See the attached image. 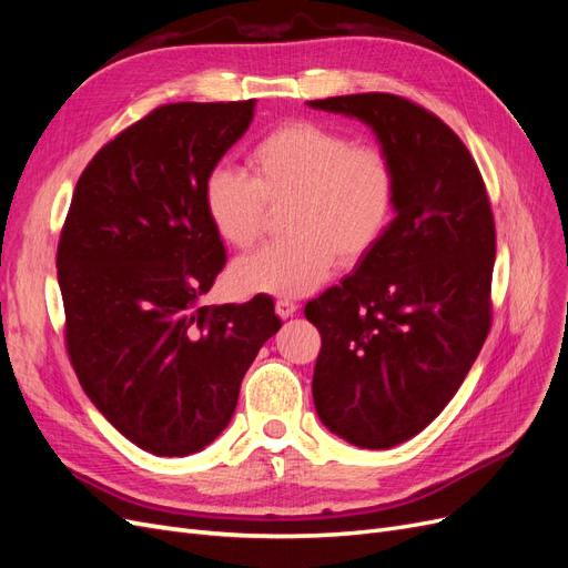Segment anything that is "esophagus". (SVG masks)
<instances>
[{
  "label": "esophagus",
  "instance_id": "34e87169",
  "mask_svg": "<svg viewBox=\"0 0 568 568\" xmlns=\"http://www.w3.org/2000/svg\"><path fill=\"white\" fill-rule=\"evenodd\" d=\"M296 311H298V303L291 301V298H280L277 303H274V313H277L282 320L294 317Z\"/></svg>",
  "mask_w": 568,
  "mask_h": 568
}]
</instances>
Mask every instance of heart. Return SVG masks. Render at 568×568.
I'll use <instances>...</instances> for the list:
<instances>
[{"label": "heart", "instance_id": "b5f03b06", "mask_svg": "<svg viewBox=\"0 0 568 568\" xmlns=\"http://www.w3.org/2000/svg\"><path fill=\"white\" fill-rule=\"evenodd\" d=\"M251 178L215 165L203 182V211L234 251H248L263 236L267 209H282L288 239L242 257L232 284L244 294L305 296L336 261L355 265L386 236L398 173L388 153L355 144L346 132L313 120H294L267 132L248 153Z\"/></svg>", "mask_w": 568, "mask_h": 568}]
</instances>
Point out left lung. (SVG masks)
Returning a JSON list of instances; mask_svg holds the SVG:
<instances>
[{"label": "left lung", "instance_id": "left-lung-1", "mask_svg": "<svg viewBox=\"0 0 568 568\" xmlns=\"http://www.w3.org/2000/svg\"><path fill=\"white\" fill-rule=\"evenodd\" d=\"M367 123L398 173L382 244L305 305L322 336L313 398L322 424L386 450L453 400L490 332L495 220L469 149L405 97L307 101Z\"/></svg>", "mask_w": 568, "mask_h": 568}]
</instances>
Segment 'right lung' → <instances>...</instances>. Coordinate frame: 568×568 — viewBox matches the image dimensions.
I'll return each mask as SVG.
<instances>
[{
    "label": "right lung",
    "instance_id": "1",
    "mask_svg": "<svg viewBox=\"0 0 568 568\" xmlns=\"http://www.w3.org/2000/svg\"><path fill=\"white\" fill-rule=\"evenodd\" d=\"M255 99L153 109L82 170L59 236L65 351L82 390L142 450L184 457L234 415L239 386L282 326L270 296L201 305L225 267L205 175Z\"/></svg>",
    "mask_w": 568,
    "mask_h": 568
}]
</instances>
